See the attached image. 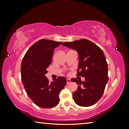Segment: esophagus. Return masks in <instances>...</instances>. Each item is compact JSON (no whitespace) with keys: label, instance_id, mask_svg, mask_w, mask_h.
Masks as SVG:
<instances>
[{"label":"esophagus","instance_id":"esophagus-1","mask_svg":"<svg viewBox=\"0 0 129 129\" xmlns=\"http://www.w3.org/2000/svg\"><path fill=\"white\" fill-rule=\"evenodd\" d=\"M71 82V80H70L69 78H67V84H69Z\"/></svg>","mask_w":129,"mask_h":129}]
</instances>
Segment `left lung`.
<instances>
[{"instance_id": "obj_1", "label": "left lung", "mask_w": 129, "mask_h": 129, "mask_svg": "<svg viewBox=\"0 0 129 129\" xmlns=\"http://www.w3.org/2000/svg\"><path fill=\"white\" fill-rule=\"evenodd\" d=\"M62 45L77 51L80 70L77 75L85 78L84 81L76 78L71 80L78 85L73 93L74 101L80 106L93 105L103 95L109 79L108 64L103 51L86 39L65 42Z\"/></svg>"}]
</instances>
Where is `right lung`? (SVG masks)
I'll return each instance as SVG.
<instances>
[{
  "mask_svg": "<svg viewBox=\"0 0 129 129\" xmlns=\"http://www.w3.org/2000/svg\"><path fill=\"white\" fill-rule=\"evenodd\" d=\"M62 43L41 39L29 48L21 62V77L26 93L40 108H51L57 105L59 94L67 84L64 77L60 76L50 82L45 76L54 49Z\"/></svg>",
  "mask_w": 129,
  "mask_h": 129,
  "instance_id": "add662e5",
  "label": "right lung"
}]
</instances>
